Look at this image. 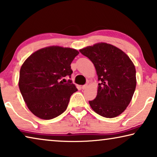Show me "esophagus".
<instances>
[{
  "instance_id": "esophagus-1",
  "label": "esophagus",
  "mask_w": 157,
  "mask_h": 157,
  "mask_svg": "<svg viewBox=\"0 0 157 157\" xmlns=\"http://www.w3.org/2000/svg\"><path fill=\"white\" fill-rule=\"evenodd\" d=\"M87 86H88L87 84H85V85L82 86V90H85V89L87 88Z\"/></svg>"
}]
</instances>
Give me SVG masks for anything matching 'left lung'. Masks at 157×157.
Returning <instances> with one entry per match:
<instances>
[{"label":"left lung","mask_w":157,"mask_h":157,"mask_svg":"<svg viewBox=\"0 0 157 157\" xmlns=\"http://www.w3.org/2000/svg\"><path fill=\"white\" fill-rule=\"evenodd\" d=\"M94 65L100 82L90 106L105 118H114L125 111L136 87V71L130 58L116 46L99 43L79 50Z\"/></svg>","instance_id":"obj_1"}]
</instances>
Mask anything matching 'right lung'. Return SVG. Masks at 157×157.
I'll return each instance as SVG.
<instances>
[{"label":"right lung","mask_w":157,"mask_h":157,"mask_svg":"<svg viewBox=\"0 0 157 157\" xmlns=\"http://www.w3.org/2000/svg\"><path fill=\"white\" fill-rule=\"evenodd\" d=\"M79 54L75 49L50 46L29 56L22 65L19 88L27 106L35 116L50 120L66 110L70 98L78 91L71 78V64Z\"/></svg>","instance_id":"1"}]
</instances>
